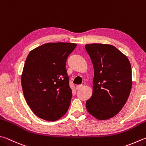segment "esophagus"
I'll return each mask as SVG.
<instances>
[{"label": "esophagus", "instance_id": "obj_1", "mask_svg": "<svg viewBox=\"0 0 146 146\" xmlns=\"http://www.w3.org/2000/svg\"><path fill=\"white\" fill-rule=\"evenodd\" d=\"M82 87H83V85H82V84L77 85V86H76V89H77V90H81Z\"/></svg>", "mask_w": 146, "mask_h": 146}]
</instances>
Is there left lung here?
Here are the masks:
<instances>
[{"label": "left lung", "mask_w": 146, "mask_h": 146, "mask_svg": "<svg viewBox=\"0 0 146 146\" xmlns=\"http://www.w3.org/2000/svg\"><path fill=\"white\" fill-rule=\"evenodd\" d=\"M94 67L93 93L86 102L88 112L98 120H107L122 109L130 95L131 64L115 46L93 43L85 45Z\"/></svg>", "instance_id": "obj_1"}]
</instances>
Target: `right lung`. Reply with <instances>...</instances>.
<instances>
[{"instance_id":"right-lung-1","label":"right lung","mask_w":146,"mask_h":146,"mask_svg":"<svg viewBox=\"0 0 146 146\" xmlns=\"http://www.w3.org/2000/svg\"><path fill=\"white\" fill-rule=\"evenodd\" d=\"M76 46L46 43L30 51L27 57L21 78L22 90L30 108L41 119L55 121L68 111L72 94L65 63Z\"/></svg>"}]
</instances>
